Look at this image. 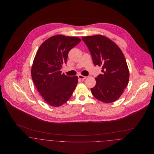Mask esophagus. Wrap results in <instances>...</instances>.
Segmentation results:
<instances>
[{"label":"esophagus","instance_id":"esophagus-1","mask_svg":"<svg viewBox=\"0 0 154 154\" xmlns=\"http://www.w3.org/2000/svg\"><path fill=\"white\" fill-rule=\"evenodd\" d=\"M78 76V78H79V79H82V80H84V79H85L87 78V76H83V75H79Z\"/></svg>","mask_w":154,"mask_h":154}]
</instances>
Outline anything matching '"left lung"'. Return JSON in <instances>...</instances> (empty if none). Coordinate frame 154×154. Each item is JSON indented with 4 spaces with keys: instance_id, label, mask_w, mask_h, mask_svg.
Segmentation results:
<instances>
[{
    "instance_id": "left-lung-1",
    "label": "left lung",
    "mask_w": 154,
    "mask_h": 154,
    "mask_svg": "<svg viewBox=\"0 0 154 154\" xmlns=\"http://www.w3.org/2000/svg\"><path fill=\"white\" fill-rule=\"evenodd\" d=\"M88 47L94 65L102 67V73L91 88L97 100L106 103L116 101L128 84L129 72L124 54L118 45L107 37L95 35L82 37Z\"/></svg>"
}]
</instances>
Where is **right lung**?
Wrapping results in <instances>:
<instances>
[{
	"label": "right lung",
	"instance_id": "add662e5",
	"mask_svg": "<svg viewBox=\"0 0 154 154\" xmlns=\"http://www.w3.org/2000/svg\"><path fill=\"white\" fill-rule=\"evenodd\" d=\"M76 37L57 35L46 40L39 47L31 69L35 86L44 101L59 107L72 96L78 84V76H66L60 69L66 63L69 51L81 42Z\"/></svg>",
	"mask_w": 154,
	"mask_h": 154
}]
</instances>
